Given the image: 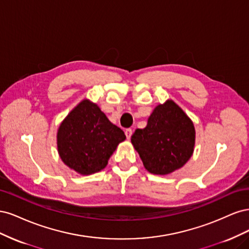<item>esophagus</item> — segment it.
<instances>
[{"mask_svg": "<svg viewBox=\"0 0 249 249\" xmlns=\"http://www.w3.org/2000/svg\"><path fill=\"white\" fill-rule=\"evenodd\" d=\"M124 134H125V136H126V139H130L131 136H132V134H133V131H132V129H126L124 131Z\"/></svg>", "mask_w": 249, "mask_h": 249, "instance_id": "obj_1", "label": "esophagus"}]
</instances>
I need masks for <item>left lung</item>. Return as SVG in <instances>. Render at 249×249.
<instances>
[{"instance_id": "1", "label": "left lung", "mask_w": 249, "mask_h": 249, "mask_svg": "<svg viewBox=\"0 0 249 249\" xmlns=\"http://www.w3.org/2000/svg\"><path fill=\"white\" fill-rule=\"evenodd\" d=\"M131 142L145 169L166 176L182 168L194 152L195 127L191 118L172 100L154 109L144 129H137Z\"/></svg>"}]
</instances>
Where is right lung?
<instances>
[{
  "label": "right lung",
  "instance_id": "obj_1",
  "mask_svg": "<svg viewBox=\"0 0 249 249\" xmlns=\"http://www.w3.org/2000/svg\"><path fill=\"white\" fill-rule=\"evenodd\" d=\"M124 140V131L88 99L81 101L67 114L57 131L60 158L67 167L81 176L103 170L119 143Z\"/></svg>",
  "mask_w": 249,
  "mask_h": 249
}]
</instances>
